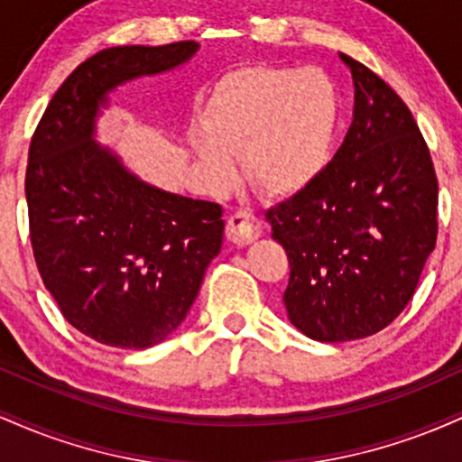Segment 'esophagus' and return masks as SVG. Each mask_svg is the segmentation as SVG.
<instances>
[{
    "mask_svg": "<svg viewBox=\"0 0 462 462\" xmlns=\"http://www.w3.org/2000/svg\"><path fill=\"white\" fill-rule=\"evenodd\" d=\"M226 235L232 243L238 247H245L249 243H254L256 238L263 235V224L247 210H241V213H235L227 217L226 224Z\"/></svg>",
    "mask_w": 462,
    "mask_h": 462,
    "instance_id": "1",
    "label": "esophagus"
}]
</instances>
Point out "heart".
I'll use <instances>...</instances> for the list:
<instances>
[{"instance_id":"heart-1","label":"heart","mask_w":462,"mask_h":462,"mask_svg":"<svg viewBox=\"0 0 462 462\" xmlns=\"http://www.w3.org/2000/svg\"><path fill=\"white\" fill-rule=\"evenodd\" d=\"M341 121V91L323 69L247 65L213 84L189 147L210 187H226L235 173L230 156H241L254 189L291 199L326 173Z\"/></svg>"}]
</instances>
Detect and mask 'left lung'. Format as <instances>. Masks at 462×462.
Wrapping results in <instances>:
<instances>
[{
	"mask_svg": "<svg viewBox=\"0 0 462 462\" xmlns=\"http://www.w3.org/2000/svg\"><path fill=\"white\" fill-rule=\"evenodd\" d=\"M338 56L354 79L346 141L306 193L267 213L291 264L289 319L323 343L389 326L437 243V176L411 110L371 69Z\"/></svg>",
	"mask_w": 462,
	"mask_h": 462,
	"instance_id": "obj_1",
	"label": "left lung"
}]
</instances>
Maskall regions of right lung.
<instances>
[{
	"label": "right lung",
	"mask_w": 462,
	"mask_h": 462,
	"mask_svg": "<svg viewBox=\"0 0 462 462\" xmlns=\"http://www.w3.org/2000/svg\"><path fill=\"white\" fill-rule=\"evenodd\" d=\"M199 45H124L82 62L58 88L30 143L25 199L36 267L76 330L145 349L184 321L221 252L224 210L143 182L95 141L121 84L173 71Z\"/></svg>",
	"instance_id": "obj_1"
}]
</instances>
